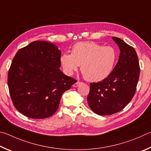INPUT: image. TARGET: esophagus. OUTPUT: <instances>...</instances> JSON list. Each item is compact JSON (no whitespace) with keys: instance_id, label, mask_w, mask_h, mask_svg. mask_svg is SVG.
Here are the masks:
<instances>
[{"instance_id":"obj_1","label":"esophagus","mask_w":151,"mask_h":151,"mask_svg":"<svg viewBox=\"0 0 151 151\" xmlns=\"http://www.w3.org/2000/svg\"><path fill=\"white\" fill-rule=\"evenodd\" d=\"M81 83H81V82H80V81H77V82H76V83H74L73 84V87H78V86H80V84H81Z\"/></svg>"}]
</instances>
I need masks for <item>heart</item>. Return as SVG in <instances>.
I'll return each instance as SVG.
<instances>
[{
    "mask_svg": "<svg viewBox=\"0 0 151 151\" xmlns=\"http://www.w3.org/2000/svg\"><path fill=\"white\" fill-rule=\"evenodd\" d=\"M117 53L111 46H103L93 42H80L74 44L71 54H63L60 63L64 72L71 76L81 65L84 78L96 82L111 73L117 62Z\"/></svg>",
    "mask_w": 151,
    "mask_h": 151,
    "instance_id": "obj_1",
    "label": "heart"
}]
</instances>
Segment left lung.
<instances>
[{"label": "left lung", "mask_w": 151, "mask_h": 151, "mask_svg": "<svg viewBox=\"0 0 151 151\" xmlns=\"http://www.w3.org/2000/svg\"><path fill=\"white\" fill-rule=\"evenodd\" d=\"M120 49L119 60L107 78L90 83L89 107L99 115H109L122 110L135 93L140 73L135 50L123 40L113 37Z\"/></svg>", "instance_id": "obj_1"}]
</instances>
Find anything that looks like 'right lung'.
<instances>
[{
	"instance_id": "add662e5",
	"label": "right lung",
	"mask_w": 151,
	"mask_h": 151,
	"mask_svg": "<svg viewBox=\"0 0 151 151\" xmlns=\"http://www.w3.org/2000/svg\"><path fill=\"white\" fill-rule=\"evenodd\" d=\"M62 52L46 41H34L16 54L8 74V86L14 106L32 119L52 116L63 92L75 79L60 70Z\"/></svg>"
}]
</instances>
